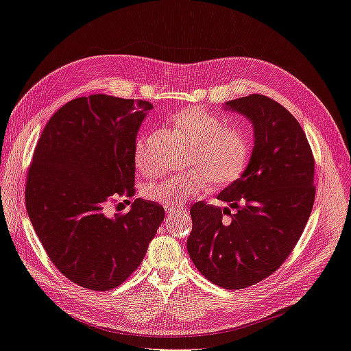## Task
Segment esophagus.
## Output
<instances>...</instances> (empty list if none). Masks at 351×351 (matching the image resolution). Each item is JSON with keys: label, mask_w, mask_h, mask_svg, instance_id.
<instances>
[{"label": "esophagus", "mask_w": 351, "mask_h": 351, "mask_svg": "<svg viewBox=\"0 0 351 351\" xmlns=\"http://www.w3.org/2000/svg\"><path fill=\"white\" fill-rule=\"evenodd\" d=\"M165 211H167V214H174L178 211V208H165Z\"/></svg>", "instance_id": "34e87169"}]
</instances>
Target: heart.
I'll return each mask as SVG.
<instances>
[{
  "label": "heart",
  "mask_w": 351,
  "mask_h": 351,
  "mask_svg": "<svg viewBox=\"0 0 351 351\" xmlns=\"http://www.w3.org/2000/svg\"><path fill=\"white\" fill-rule=\"evenodd\" d=\"M173 121L193 145L187 167L195 169L149 184L145 189L146 199L165 206H177L206 191L210 184L226 187L242 177L251 158V138L243 127L226 125L220 117L199 108L180 112ZM134 159L141 173H155L147 137L137 140Z\"/></svg>",
  "instance_id": "obj_1"
}]
</instances>
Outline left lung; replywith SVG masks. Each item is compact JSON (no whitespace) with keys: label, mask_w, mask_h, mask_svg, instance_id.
Segmentation results:
<instances>
[{"label":"left lung","mask_w":351,"mask_h":351,"mask_svg":"<svg viewBox=\"0 0 351 351\" xmlns=\"http://www.w3.org/2000/svg\"><path fill=\"white\" fill-rule=\"evenodd\" d=\"M226 105L252 121V156L219 195L234 215L205 201L192 205L187 252L217 287L243 289L269 278L295 248L313 210L315 156L300 122L278 101L250 94Z\"/></svg>","instance_id":"left-lung-1"}]
</instances>
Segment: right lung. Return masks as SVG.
<instances>
[{"label":"right lung","instance_id":"obj_1","mask_svg":"<svg viewBox=\"0 0 351 351\" xmlns=\"http://www.w3.org/2000/svg\"><path fill=\"white\" fill-rule=\"evenodd\" d=\"M150 101L93 94L47 122L27 169L34 230L63 276L91 291L124 283L162 223V205L137 197L125 214L108 205L136 193V138Z\"/></svg>","mask_w":351,"mask_h":351}]
</instances>
